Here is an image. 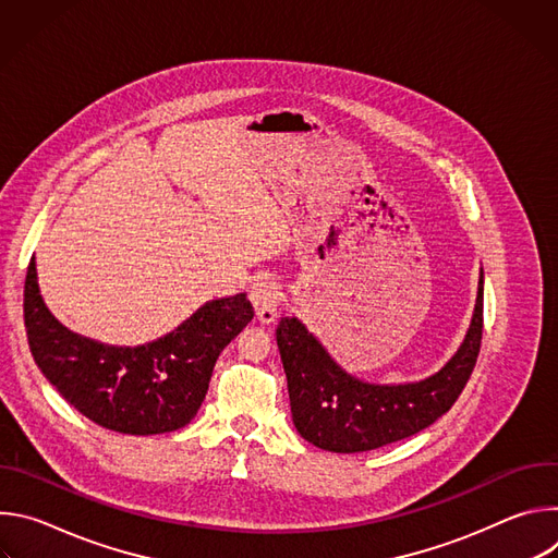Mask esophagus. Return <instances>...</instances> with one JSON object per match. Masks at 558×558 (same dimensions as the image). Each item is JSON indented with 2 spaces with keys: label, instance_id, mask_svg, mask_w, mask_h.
<instances>
[{
  "label": "esophagus",
  "instance_id": "1",
  "mask_svg": "<svg viewBox=\"0 0 558 558\" xmlns=\"http://www.w3.org/2000/svg\"><path fill=\"white\" fill-rule=\"evenodd\" d=\"M250 300L256 311V320L260 325L276 323L278 311H280V291L278 284L269 278H260L250 289Z\"/></svg>",
  "mask_w": 558,
  "mask_h": 558
}]
</instances>
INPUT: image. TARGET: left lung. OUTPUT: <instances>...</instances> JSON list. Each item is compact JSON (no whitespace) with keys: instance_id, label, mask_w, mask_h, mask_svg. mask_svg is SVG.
<instances>
[{"instance_id":"obj_1","label":"left lung","mask_w":558,"mask_h":558,"mask_svg":"<svg viewBox=\"0 0 558 558\" xmlns=\"http://www.w3.org/2000/svg\"><path fill=\"white\" fill-rule=\"evenodd\" d=\"M484 331V274L468 333L430 377L411 384H368L349 375L298 317L276 329L298 433L331 452H366L435 424L457 402L472 375Z\"/></svg>"}]
</instances>
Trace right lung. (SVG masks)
<instances>
[{"label": "right lung", "instance_id": "right-lung-1", "mask_svg": "<svg viewBox=\"0 0 558 558\" xmlns=\"http://www.w3.org/2000/svg\"><path fill=\"white\" fill-rule=\"evenodd\" d=\"M254 317L245 293L205 302L172 333L112 347L68 331L44 304L35 258L24 284L31 353L46 379L90 422L123 435L183 428L198 413L220 351Z\"/></svg>", "mask_w": 558, "mask_h": 558}]
</instances>
